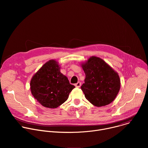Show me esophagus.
<instances>
[{
    "mask_svg": "<svg viewBox=\"0 0 148 148\" xmlns=\"http://www.w3.org/2000/svg\"><path fill=\"white\" fill-rule=\"evenodd\" d=\"M81 86V83L80 82H78L77 83L75 84V86L77 87V88H79Z\"/></svg>",
    "mask_w": 148,
    "mask_h": 148,
    "instance_id": "obj_1",
    "label": "esophagus"
}]
</instances>
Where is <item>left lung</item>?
Instances as JSON below:
<instances>
[{
	"label": "left lung",
	"mask_w": 148,
	"mask_h": 148,
	"mask_svg": "<svg viewBox=\"0 0 148 148\" xmlns=\"http://www.w3.org/2000/svg\"><path fill=\"white\" fill-rule=\"evenodd\" d=\"M86 78L81 88L86 99L96 107L111 103L121 87L118 74L102 59L92 56L81 64Z\"/></svg>",
	"instance_id": "1"
}]
</instances>
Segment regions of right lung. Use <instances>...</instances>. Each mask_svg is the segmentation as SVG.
Returning a JSON list of instances; mask_svg holds the SVG:
<instances>
[{"instance_id":"obj_1","label":"right lung","mask_w":148,"mask_h":148,"mask_svg":"<svg viewBox=\"0 0 148 148\" xmlns=\"http://www.w3.org/2000/svg\"><path fill=\"white\" fill-rule=\"evenodd\" d=\"M75 88L60 72L58 62L50 60L42 66L30 81L34 98L43 107L56 108L66 101Z\"/></svg>"}]
</instances>
